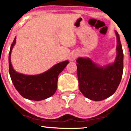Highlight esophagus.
<instances>
[{
    "mask_svg": "<svg viewBox=\"0 0 131 131\" xmlns=\"http://www.w3.org/2000/svg\"><path fill=\"white\" fill-rule=\"evenodd\" d=\"M77 57H78V53H72V54H71V56L70 57V60L71 61L75 60V59H76Z\"/></svg>",
    "mask_w": 131,
    "mask_h": 131,
    "instance_id": "esophagus-1",
    "label": "esophagus"
}]
</instances>
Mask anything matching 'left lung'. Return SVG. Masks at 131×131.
I'll return each instance as SVG.
<instances>
[{"label": "left lung", "mask_w": 131, "mask_h": 131, "mask_svg": "<svg viewBox=\"0 0 131 131\" xmlns=\"http://www.w3.org/2000/svg\"><path fill=\"white\" fill-rule=\"evenodd\" d=\"M114 63L104 67L94 63L89 58H78L76 61L79 87L84 96L99 101L110 97L118 89L123 72V52L119 35Z\"/></svg>", "instance_id": "1"}]
</instances>
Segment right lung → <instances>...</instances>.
Masks as SVG:
<instances>
[{
  "mask_svg": "<svg viewBox=\"0 0 131 131\" xmlns=\"http://www.w3.org/2000/svg\"><path fill=\"white\" fill-rule=\"evenodd\" d=\"M16 37L11 45L9 52V72L14 86L24 98L33 101L45 100L52 96L57 89L58 76L68 64L66 60L55 64L50 70L40 74L25 75L15 71L11 63V53Z\"/></svg>",
  "mask_w": 131,
  "mask_h": 131,
  "instance_id": "obj_1",
  "label": "right lung"
}]
</instances>
